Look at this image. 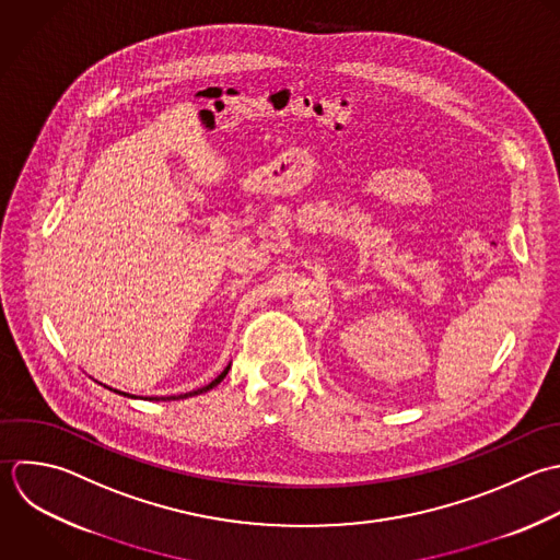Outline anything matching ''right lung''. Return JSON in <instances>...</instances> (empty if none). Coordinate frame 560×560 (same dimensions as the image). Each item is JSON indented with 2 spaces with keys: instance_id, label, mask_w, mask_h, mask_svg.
Segmentation results:
<instances>
[{
  "instance_id": "add662e5",
  "label": "right lung",
  "mask_w": 560,
  "mask_h": 560,
  "mask_svg": "<svg viewBox=\"0 0 560 560\" xmlns=\"http://www.w3.org/2000/svg\"><path fill=\"white\" fill-rule=\"evenodd\" d=\"M229 369H231V364L211 382V384H207V386H202V388H198V390H191V393H185V395H174V397H161L163 401L167 399V401H174V399H187V397H194V395H202V393H207V390H211L213 386H218L224 377H226V373H229ZM108 390H113V388H108ZM113 393H119V390H113ZM119 395H124V397H132V395H128V393H119ZM156 399V397H154ZM159 401V399H156Z\"/></svg>"
}]
</instances>
